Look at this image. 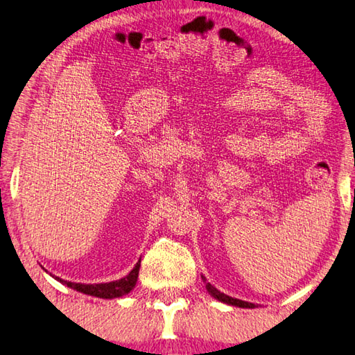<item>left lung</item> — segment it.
Returning <instances> with one entry per match:
<instances>
[{
	"mask_svg": "<svg viewBox=\"0 0 355 355\" xmlns=\"http://www.w3.org/2000/svg\"><path fill=\"white\" fill-rule=\"evenodd\" d=\"M202 280H204L205 288H207V291L209 293V295H211V297H214L216 300H219V302H222V303H227V305H231V306H237V308H257L256 303H251V302H245V300H241V299L230 297V295L220 293L218 288L209 284V282L207 280L205 276H202Z\"/></svg>",
	"mask_w": 355,
	"mask_h": 355,
	"instance_id": "left-lung-1",
	"label": "left lung"
}]
</instances>
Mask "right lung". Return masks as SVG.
<instances>
[{
  "label": "right lung",
  "mask_w": 355,
  "mask_h": 355,
  "mask_svg": "<svg viewBox=\"0 0 355 355\" xmlns=\"http://www.w3.org/2000/svg\"><path fill=\"white\" fill-rule=\"evenodd\" d=\"M139 266H141V260H137L136 265L133 266V270L130 271L125 277H122L119 280L107 282V284H75V282L62 280L61 277H55V279L58 282H61L62 285L75 289V291H79L87 295H93V297L116 299V297H122V295H127L135 288L137 276H139ZM50 276H52V274H50Z\"/></svg>",
  "instance_id": "right-lung-1"
}]
</instances>
